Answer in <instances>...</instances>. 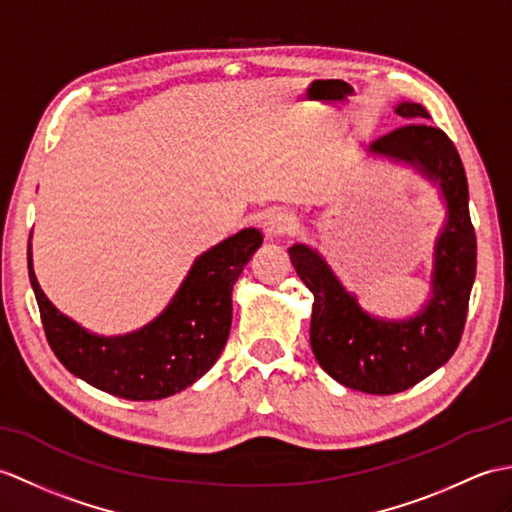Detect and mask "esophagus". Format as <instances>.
<instances>
[{
	"label": "esophagus",
	"mask_w": 512,
	"mask_h": 512,
	"mask_svg": "<svg viewBox=\"0 0 512 512\" xmlns=\"http://www.w3.org/2000/svg\"><path fill=\"white\" fill-rule=\"evenodd\" d=\"M292 224H294V220H292L290 213H285V211H268L266 216L261 218L259 227H261V231H264V235L268 237V240H275V237H281V235L288 233L292 229Z\"/></svg>",
	"instance_id": "34e87169"
}]
</instances>
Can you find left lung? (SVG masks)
Instances as JSON below:
<instances>
[{
  "label": "left lung",
  "mask_w": 512,
  "mask_h": 512,
  "mask_svg": "<svg viewBox=\"0 0 512 512\" xmlns=\"http://www.w3.org/2000/svg\"><path fill=\"white\" fill-rule=\"evenodd\" d=\"M395 113L412 122L373 141L368 152L417 168L441 187L447 205L445 227L434 244L430 301L406 320L371 316L318 251L305 244L288 251L296 275L314 294L310 342L320 368L338 384L368 395L408 390L454 355L475 279V231L460 154L441 128L423 122L430 113L421 104L401 102Z\"/></svg>",
  "instance_id": "left-lung-1"
}]
</instances>
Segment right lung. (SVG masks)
Instances as JSON below:
<instances>
[{
    "instance_id": "obj_1",
    "label": "right lung",
    "mask_w": 512,
    "mask_h": 512,
    "mask_svg": "<svg viewBox=\"0 0 512 512\" xmlns=\"http://www.w3.org/2000/svg\"><path fill=\"white\" fill-rule=\"evenodd\" d=\"M264 237L244 229L202 253L163 314L126 336H98L61 314L32 268L45 338L69 373L130 401L165 399L192 386L216 364L233 318V285Z\"/></svg>"
}]
</instances>
